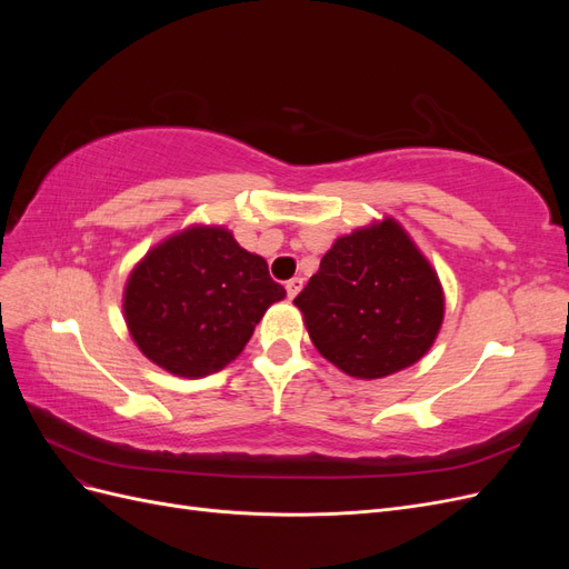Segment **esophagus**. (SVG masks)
Wrapping results in <instances>:
<instances>
[{"instance_id": "obj_1", "label": "esophagus", "mask_w": 569, "mask_h": 569, "mask_svg": "<svg viewBox=\"0 0 569 569\" xmlns=\"http://www.w3.org/2000/svg\"><path fill=\"white\" fill-rule=\"evenodd\" d=\"M301 287H303V278H291L289 282H287V295H289V299H295L299 291H301Z\"/></svg>"}]
</instances>
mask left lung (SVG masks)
Segmentation results:
<instances>
[{
    "instance_id": "left-lung-1",
    "label": "left lung",
    "mask_w": 569,
    "mask_h": 569,
    "mask_svg": "<svg viewBox=\"0 0 569 569\" xmlns=\"http://www.w3.org/2000/svg\"><path fill=\"white\" fill-rule=\"evenodd\" d=\"M295 303L320 356L356 380L418 363L443 322L437 270L389 216L339 237Z\"/></svg>"
}]
</instances>
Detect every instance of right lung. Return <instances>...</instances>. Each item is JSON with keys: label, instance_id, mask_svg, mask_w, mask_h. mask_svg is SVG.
<instances>
[{"label": "right lung", "instance_id": "add662e5", "mask_svg": "<svg viewBox=\"0 0 569 569\" xmlns=\"http://www.w3.org/2000/svg\"><path fill=\"white\" fill-rule=\"evenodd\" d=\"M287 297L263 256L222 226H189L130 272L123 316L151 363L178 377L218 372L244 351L268 308Z\"/></svg>", "mask_w": 569, "mask_h": 569}]
</instances>
